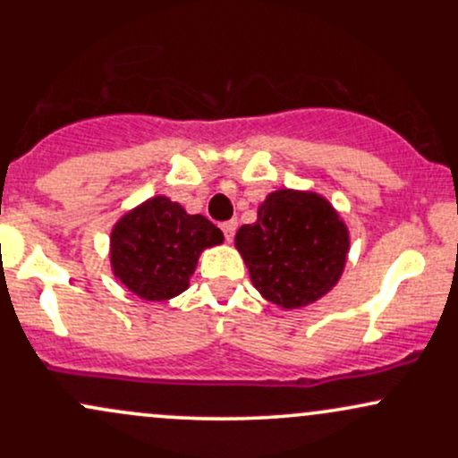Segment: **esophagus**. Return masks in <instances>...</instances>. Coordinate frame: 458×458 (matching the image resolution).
I'll return each instance as SVG.
<instances>
[{"label":"esophagus","mask_w":458,"mask_h":458,"mask_svg":"<svg viewBox=\"0 0 458 458\" xmlns=\"http://www.w3.org/2000/svg\"><path fill=\"white\" fill-rule=\"evenodd\" d=\"M219 228H222L225 241H233V236L236 233V222H234V219H230V222H222V224H219Z\"/></svg>","instance_id":"1"}]
</instances>
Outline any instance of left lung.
Instances as JSON below:
<instances>
[{"label":"left lung","instance_id":"left-lung-1","mask_svg":"<svg viewBox=\"0 0 458 458\" xmlns=\"http://www.w3.org/2000/svg\"><path fill=\"white\" fill-rule=\"evenodd\" d=\"M234 241L260 295L282 308L323 297L349 251V233L327 199L291 189L267 196L256 224L241 225Z\"/></svg>","mask_w":458,"mask_h":458}]
</instances>
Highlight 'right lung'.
I'll list each match as a JSON object with an SVG mask.
<instances>
[{
  "label": "right lung",
  "instance_id": "obj_1",
  "mask_svg": "<svg viewBox=\"0 0 458 458\" xmlns=\"http://www.w3.org/2000/svg\"><path fill=\"white\" fill-rule=\"evenodd\" d=\"M222 230L181 204L152 198L124 215L112 233V267L131 293L148 301L181 295L204 247L219 245Z\"/></svg>",
  "mask_w": 458,
  "mask_h": 458
}]
</instances>
